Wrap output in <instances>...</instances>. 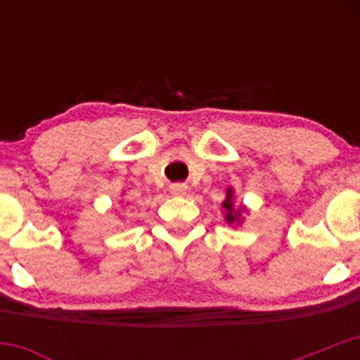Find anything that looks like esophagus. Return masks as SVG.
<instances>
[{"instance_id": "obj_1", "label": "esophagus", "mask_w": 360, "mask_h": 360, "mask_svg": "<svg viewBox=\"0 0 360 360\" xmlns=\"http://www.w3.org/2000/svg\"><path fill=\"white\" fill-rule=\"evenodd\" d=\"M186 190H188V186H186V184H183V183H174V184H170V186H169V191L172 195H176V197H181V195H184V193H186Z\"/></svg>"}]
</instances>
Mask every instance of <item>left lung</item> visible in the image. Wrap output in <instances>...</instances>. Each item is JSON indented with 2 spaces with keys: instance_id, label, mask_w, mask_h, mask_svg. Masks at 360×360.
I'll return each instance as SVG.
<instances>
[{
  "instance_id": "8db88e82",
  "label": "left lung",
  "mask_w": 360,
  "mask_h": 360,
  "mask_svg": "<svg viewBox=\"0 0 360 360\" xmlns=\"http://www.w3.org/2000/svg\"><path fill=\"white\" fill-rule=\"evenodd\" d=\"M223 207L226 209V221L228 223H233L238 217V212H233V203H231V191H228V198L224 200Z\"/></svg>"
}]
</instances>
